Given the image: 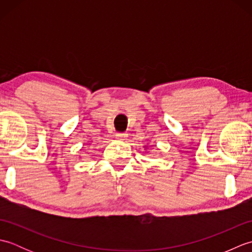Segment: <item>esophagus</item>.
<instances>
[{
  "label": "esophagus",
  "instance_id": "1",
  "mask_svg": "<svg viewBox=\"0 0 252 252\" xmlns=\"http://www.w3.org/2000/svg\"><path fill=\"white\" fill-rule=\"evenodd\" d=\"M126 133H117V134H116V136L118 137V138H125V137H126Z\"/></svg>",
  "mask_w": 252,
  "mask_h": 252
}]
</instances>
